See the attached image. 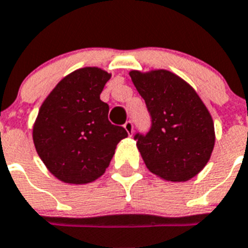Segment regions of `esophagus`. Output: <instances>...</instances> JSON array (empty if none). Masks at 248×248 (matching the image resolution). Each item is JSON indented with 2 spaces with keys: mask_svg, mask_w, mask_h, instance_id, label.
Instances as JSON below:
<instances>
[{
  "mask_svg": "<svg viewBox=\"0 0 248 248\" xmlns=\"http://www.w3.org/2000/svg\"><path fill=\"white\" fill-rule=\"evenodd\" d=\"M124 130L127 131V134L131 136V135H132V132H134V124H132V121H127V122L124 124Z\"/></svg>",
  "mask_w": 248,
  "mask_h": 248,
  "instance_id": "esophagus-1",
  "label": "esophagus"
}]
</instances>
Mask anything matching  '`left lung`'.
Masks as SVG:
<instances>
[{
  "label": "left lung",
  "instance_id": "obj_1",
  "mask_svg": "<svg viewBox=\"0 0 248 248\" xmlns=\"http://www.w3.org/2000/svg\"><path fill=\"white\" fill-rule=\"evenodd\" d=\"M151 126L135 140L147 169L169 182H185L205 166L214 147V124L199 95L168 70L130 72Z\"/></svg>",
  "mask_w": 248,
  "mask_h": 248
}]
</instances>
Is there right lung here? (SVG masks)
Listing matches in <instances>:
<instances>
[{"label": "right lung", "mask_w": 248, "mask_h": 248, "mask_svg": "<svg viewBox=\"0 0 248 248\" xmlns=\"http://www.w3.org/2000/svg\"><path fill=\"white\" fill-rule=\"evenodd\" d=\"M111 74L82 68L62 79L41 105L32 130L36 151L64 183L87 184L103 174L127 131L108 121L99 95Z\"/></svg>", "instance_id": "1"}]
</instances>
